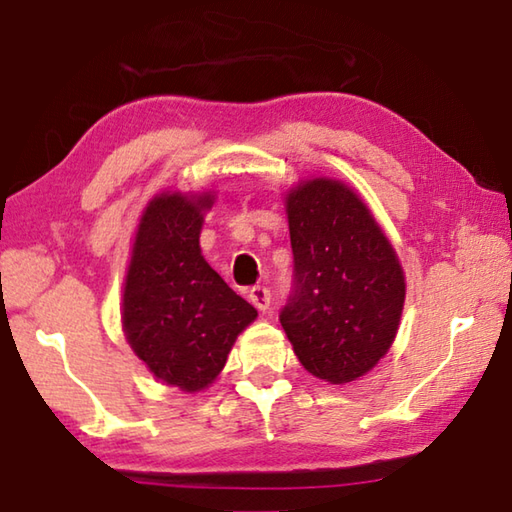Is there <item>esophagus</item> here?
Here are the masks:
<instances>
[{
	"label": "esophagus",
	"instance_id": "34e87169",
	"mask_svg": "<svg viewBox=\"0 0 512 512\" xmlns=\"http://www.w3.org/2000/svg\"><path fill=\"white\" fill-rule=\"evenodd\" d=\"M250 301H253V305L257 310H269V305H271V289L269 287H264V285H257V287H253L250 289Z\"/></svg>",
	"mask_w": 512,
	"mask_h": 512
}]
</instances>
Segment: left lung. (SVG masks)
I'll return each instance as SVG.
<instances>
[{
	"mask_svg": "<svg viewBox=\"0 0 512 512\" xmlns=\"http://www.w3.org/2000/svg\"><path fill=\"white\" fill-rule=\"evenodd\" d=\"M285 202L294 287L280 324L310 375L347 384L393 345L402 266L370 209L342 181H303Z\"/></svg>",
	"mask_w": 512,
	"mask_h": 512,
	"instance_id": "1",
	"label": "left lung"
}]
</instances>
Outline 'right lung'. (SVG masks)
<instances>
[{
  "instance_id": "1",
  "label": "right lung",
  "mask_w": 512,
  "mask_h": 512,
  "mask_svg": "<svg viewBox=\"0 0 512 512\" xmlns=\"http://www.w3.org/2000/svg\"><path fill=\"white\" fill-rule=\"evenodd\" d=\"M211 207V193H160L147 204L121 303L137 358L156 379L186 393L213 384L236 335L257 317L202 257L200 232Z\"/></svg>"
}]
</instances>
